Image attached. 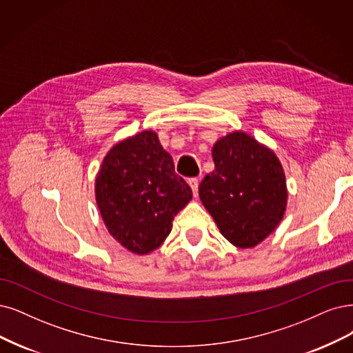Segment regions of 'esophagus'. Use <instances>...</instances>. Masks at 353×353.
Wrapping results in <instances>:
<instances>
[{"label":"esophagus","mask_w":353,"mask_h":353,"mask_svg":"<svg viewBox=\"0 0 353 353\" xmlns=\"http://www.w3.org/2000/svg\"><path fill=\"white\" fill-rule=\"evenodd\" d=\"M189 186L192 188L193 192V196H198V189H199V180L196 177H192L189 179Z\"/></svg>","instance_id":"esophagus-1"}]
</instances>
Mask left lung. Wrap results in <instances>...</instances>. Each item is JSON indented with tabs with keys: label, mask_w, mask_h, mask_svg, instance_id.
Wrapping results in <instances>:
<instances>
[{
	"label": "left lung",
	"mask_w": 353,
	"mask_h": 353,
	"mask_svg": "<svg viewBox=\"0 0 353 353\" xmlns=\"http://www.w3.org/2000/svg\"><path fill=\"white\" fill-rule=\"evenodd\" d=\"M215 170L199 185V198L221 234L236 247L263 241L285 214V173L278 157L244 132L215 142Z\"/></svg>",
	"instance_id": "left-lung-1"
}]
</instances>
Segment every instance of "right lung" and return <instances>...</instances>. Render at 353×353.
<instances>
[{
  "instance_id": "1",
  "label": "right lung",
  "mask_w": 353,
  "mask_h": 353,
  "mask_svg": "<svg viewBox=\"0 0 353 353\" xmlns=\"http://www.w3.org/2000/svg\"><path fill=\"white\" fill-rule=\"evenodd\" d=\"M190 199V186L176 174L172 155L152 130L116 143L96 179L104 225L135 254L159 249L172 231L173 218Z\"/></svg>"
}]
</instances>
